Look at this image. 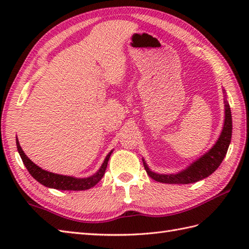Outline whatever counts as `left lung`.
I'll use <instances>...</instances> for the list:
<instances>
[{"label":"left lung","mask_w":249,"mask_h":249,"mask_svg":"<svg viewBox=\"0 0 249 249\" xmlns=\"http://www.w3.org/2000/svg\"><path fill=\"white\" fill-rule=\"evenodd\" d=\"M232 136V116L230 106L225 99V122L224 127L221 130L218 140L213 145L208 153H205L203 156H201L199 160L194 161L192 165L188 166L185 170L176 173V174H160L155 173L150 170L147 167L144 160L143 166L146 173L149 174L153 179L160 183H167V184H190L196 183L211 176L225 158L227 151L231 141Z\"/></svg>","instance_id":"1"}]
</instances>
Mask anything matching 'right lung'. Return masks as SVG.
Wrapping results in <instances>:
<instances>
[{
    "label": "right lung",
    "mask_w": 249,
    "mask_h": 249,
    "mask_svg": "<svg viewBox=\"0 0 249 249\" xmlns=\"http://www.w3.org/2000/svg\"><path fill=\"white\" fill-rule=\"evenodd\" d=\"M16 144H17V149L21 156V160H22L24 166L28 169L31 176L33 177L37 182L43 184L44 186L60 190H86L95 186V185H96L104 177L106 169H107L109 158L111 156V153H112V151L109 152V154L105 158L102 167L99 168V170L96 173L89 178H78L73 177L61 176V174L52 173L44 170V169H41L40 167L35 165V163L24 154V152L21 149V146L19 144L18 138L16 139Z\"/></svg>",
    "instance_id": "add662e5"
}]
</instances>
